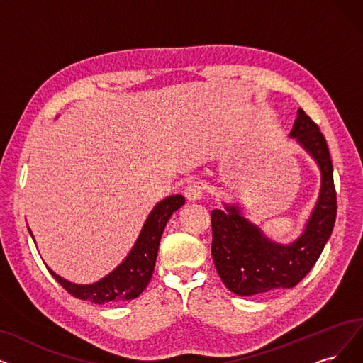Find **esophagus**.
Instances as JSON below:
<instances>
[{
  "label": "esophagus",
  "mask_w": 363,
  "mask_h": 363,
  "mask_svg": "<svg viewBox=\"0 0 363 363\" xmlns=\"http://www.w3.org/2000/svg\"><path fill=\"white\" fill-rule=\"evenodd\" d=\"M202 194H204V187H202V184L199 182H195V180L187 184L186 191H184V195L189 201L201 199Z\"/></svg>",
  "instance_id": "34e87169"
}]
</instances>
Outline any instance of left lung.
<instances>
[{"mask_svg":"<svg viewBox=\"0 0 363 363\" xmlns=\"http://www.w3.org/2000/svg\"><path fill=\"white\" fill-rule=\"evenodd\" d=\"M291 135L313 155L322 171L320 198L306 232L295 242H271L234 206H226L225 211H211L214 267L229 291L241 296L296 286L317 262L335 225L337 191L326 140L317 123L301 108Z\"/></svg>","mask_w":363,"mask_h":363,"instance_id":"obj_1","label":"left lung"}]
</instances>
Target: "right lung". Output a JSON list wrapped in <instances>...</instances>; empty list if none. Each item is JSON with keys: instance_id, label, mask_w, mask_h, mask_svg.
<instances>
[{"instance_id": "obj_1", "label": "right lung", "mask_w": 363, "mask_h": 363, "mask_svg": "<svg viewBox=\"0 0 363 363\" xmlns=\"http://www.w3.org/2000/svg\"><path fill=\"white\" fill-rule=\"evenodd\" d=\"M183 204L184 196L182 195H171L159 202L149 214L131 253L103 280L94 284L80 286L64 280L50 268L48 269L53 275V279L74 298L89 301L98 303V306L134 299L149 284L165 225L169 220L171 214Z\"/></svg>"}]
</instances>
